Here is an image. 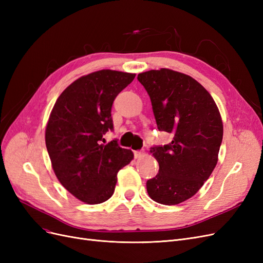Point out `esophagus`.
I'll return each mask as SVG.
<instances>
[{
    "instance_id": "obj_1",
    "label": "esophagus",
    "mask_w": 263,
    "mask_h": 263,
    "mask_svg": "<svg viewBox=\"0 0 263 263\" xmlns=\"http://www.w3.org/2000/svg\"><path fill=\"white\" fill-rule=\"evenodd\" d=\"M134 155H135V158H140L141 156L145 155V151L144 150H137V151H135Z\"/></svg>"
}]
</instances>
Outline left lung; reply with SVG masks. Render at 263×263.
<instances>
[{
    "label": "left lung",
    "mask_w": 263,
    "mask_h": 263,
    "mask_svg": "<svg viewBox=\"0 0 263 263\" xmlns=\"http://www.w3.org/2000/svg\"><path fill=\"white\" fill-rule=\"evenodd\" d=\"M158 129L173 135L168 145L151 147L159 172L147 181L157 203L177 205L192 197L218 160L222 122L211 94L193 78L170 69L139 73Z\"/></svg>",
    "instance_id": "1"
}]
</instances>
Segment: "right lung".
I'll use <instances>...</instances> for the list:
<instances>
[{
    "label": "right lung",
    "mask_w": 263,
    "mask_h": 263,
    "mask_svg": "<svg viewBox=\"0 0 263 263\" xmlns=\"http://www.w3.org/2000/svg\"><path fill=\"white\" fill-rule=\"evenodd\" d=\"M134 73L100 70L79 78L63 91L46 127V147L52 169L69 192L86 204L113 195L117 172L134 158L117 140L104 145L113 130L115 98L135 79Z\"/></svg>",
    "instance_id": "add662e5"
}]
</instances>
